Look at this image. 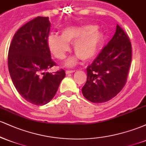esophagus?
<instances>
[{
  "label": "esophagus",
  "instance_id": "1",
  "mask_svg": "<svg viewBox=\"0 0 146 146\" xmlns=\"http://www.w3.org/2000/svg\"><path fill=\"white\" fill-rule=\"evenodd\" d=\"M75 71V70H67V71H66V74H69V73H72Z\"/></svg>",
  "mask_w": 146,
  "mask_h": 146
}]
</instances>
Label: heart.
Instances as JSON below:
<instances>
[{
  "mask_svg": "<svg viewBox=\"0 0 146 146\" xmlns=\"http://www.w3.org/2000/svg\"><path fill=\"white\" fill-rule=\"evenodd\" d=\"M100 30L94 25L71 26L62 30L61 36L48 35L46 43L50 51L56 58L64 59L69 51V43H74V51L78 56L70 58L66 64L72 66L78 58L88 61L93 58L98 52L102 41Z\"/></svg>",
  "mask_w": 146,
  "mask_h": 146,
  "instance_id": "heart-1",
  "label": "heart"
}]
</instances>
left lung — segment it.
<instances>
[{
	"instance_id": "1",
	"label": "left lung",
	"mask_w": 146,
	"mask_h": 146,
	"mask_svg": "<svg viewBox=\"0 0 146 146\" xmlns=\"http://www.w3.org/2000/svg\"><path fill=\"white\" fill-rule=\"evenodd\" d=\"M131 60V42L117 25L112 39L86 68V82L82 89L84 97L98 104L116 96L126 83Z\"/></svg>"
}]
</instances>
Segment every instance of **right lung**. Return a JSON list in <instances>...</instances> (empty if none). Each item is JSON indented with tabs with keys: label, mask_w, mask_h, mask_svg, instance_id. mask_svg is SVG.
<instances>
[{
	"label": "right lung",
	"mask_w": 146,
	"mask_h": 146,
	"mask_svg": "<svg viewBox=\"0 0 146 146\" xmlns=\"http://www.w3.org/2000/svg\"><path fill=\"white\" fill-rule=\"evenodd\" d=\"M48 17L38 16L21 27L13 37L8 53V68L14 86L29 103L44 105L56 95L64 70L45 72L56 66L46 40Z\"/></svg>",
	"instance_id": "add662e5"
}]
</instances>
